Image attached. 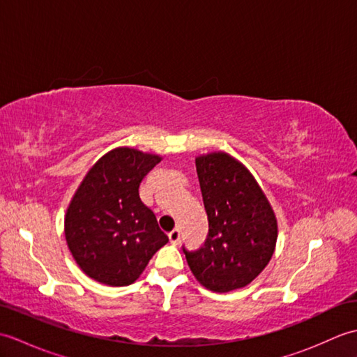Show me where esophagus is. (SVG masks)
Listing matches in <instances>:
<instances>
[{
	"instance_id": "34e87169",
	"label": "esophagus",
	"mask_w": 357,
	"mask_h": 357,
	"mask_svg": "<svg viewBox=\"0 0 357 357\" xmlns=\"http://www.w3.org/2000/svg\"><path fill=\"white\" fill-rule=\"evenodd\" d=\"M169 239L173 245H178L179 241H181V231L176 229V230H172L169 233Z\"/></svg>"
}]
</instances>
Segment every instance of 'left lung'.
<instances>
[{"instance_id": "obj_1", "label": "left lung", "mask_w": 357, "mask_h": 357, "mask_svg": "<svg viewBox=\"0 0 357 357\" xmlns=\"http://www.w3.org/2000/svg\"><path fill=\"white\" fill-rule=\"evenodd\" d=\"M208 236L196 252L183 247L198 282L227 293L248 285L275 253L278 221L244 164L224 151L196 158Z\"/></svg>"}]
</instances>
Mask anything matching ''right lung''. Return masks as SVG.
Listing matches in <instances>:
<instances>
[{
  "label": "right lung",
  "mask_w": 357,
  "mask_h": 357,
  "mask_svg": "<svg viewBox=\"0 0 357 357\" xmlns=\"http://www.w3.org/2000/svg\"><path fill=\"white\" fill-rule=\"evenodd\" d=\"M161 156L118 147L98 159L75 192L64 219L73 259L89 278L126 287L169 242L139 198L144 176Z\"/></svg>",
  "instance_id": "obj_1"
}]
</instances>
